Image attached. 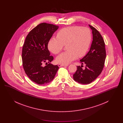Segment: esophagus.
I'll return each instance as SVG.
<instances>
[{
  "instance_id": "esophagus-1",
  "label": "esophagus",
  "mask_w": 123,
  "mask_h": 123,
  "mask_svg": "<svg viewBox=\"0 0 123 123\" xmlns=\"http://www.w3.org/2000/svg\"><path fill=\"white\" fill-rule=\"evenodd\" d=\"M59 67H63V66H67L68 65H65V64H58Z\"/></svg>"
}]
</instances>
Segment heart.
Instances as JSON below:
<instances>
[{"instance_id": "heart-1", "label": "heart", "mask_w": 123, "mask_h": 123, "mask_svg": "<svg viewBox=\"0 0 123 123\" xmlns=\"http://www.w3.org/2000/svg\"><path fill=\"white\" fill-rule=\"evenodd\" d=\"M91 41V32L87 27L73 26L63 28L57 34V37H52L48 43V49L57 54L66 45L67 50L56 58L60 64H67L77 57H83L88 52Z\"/></svg>"}]
</instances>
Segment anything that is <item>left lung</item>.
I'll list each match as a JSON object with an SVG mask.
<instances>
[{"label":"left lung","instance_id":"obj_1","mask_svg":"<svg viewBox=\"0 0 123 123\" xmlns=\"http://www.w3.org/2000/svg\"><path fill=\"white\" fill-rule=\"evenodd\" d=\"M92 30L93 41L90 50L80 60L82 64H85L83 70L82 66H77L73 74L74 80L82 84H87L94 81L101 73L104 66L106 58L105 44L99 32L89 25Z\"/></svg>","mask_w":123,"mask_h":123}]
</instances>
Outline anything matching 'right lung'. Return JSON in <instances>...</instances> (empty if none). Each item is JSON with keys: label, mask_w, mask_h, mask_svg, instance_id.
<instances>
[{"label": "right lung", "mask_w": 123, "mask_h": 123, "mask_svg": "<svg viewBox=\"0 0 123 123\" xmlns=\"http://www.w3.org/2000/svg\"><path fill=\"white\" fill-rule=\"evenodd\" d=\"M59 26L43 23L32 29L26 36L22 49L23 66L29 79L42 85L52 81L59 69L50 63L53 59L48 49V43ZM49 64L43 67V64Z\"/></svg>", "instance_id": "add662e5"}]
</instances>
